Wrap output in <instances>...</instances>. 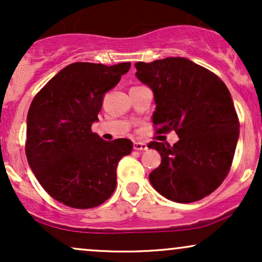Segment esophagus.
I'll return each instance as SVG.
<instances>
[{"label": "esophagus", "instance_id": "34e87169", "mask_svg": "<svg viewBox=\"0 0 262 262\" xmlns=\"http://www.w3.org/2000/svg\"><path fill=\"white\" fill-rule=\"evenodd\" d=\"M134 149L139 150V151H144V150H148V145L145 143H141V141H135Z\"/></svg>", "mask_w": 262, "mask_h": 262}]
</instances>
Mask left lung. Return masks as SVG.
Instances as JSON below:
<instances>
[{"instance_id": "8db88e82", "label": "left lung", "mask_w": 262, "mask_h": 262, "mask_svg": "<svg viewBox=\"0 0 262 262\" xmlns=\"http://www.w3.org/2000/svg\"><path fill=\"white\" fill-rule=\"evenodd\" d=\"M135 68L137 79L154 93L158 132L175 130L180 138L172 146L149 143L161 155L150 183L173 202L202 200L228 175L239 139L229 90L217 75L186 58L140 61Z\"/></svg>"}]
</instances>
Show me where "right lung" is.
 Masks as SVG:
<instances>
[{
	"mask_svg": "<svg viewBox=\"0 0 262 262\" xmlns=\"http://www.w3.org/2000/svg\"><path fill=\"white\" fill-rule=\"evenodd\" d=\"M130 62L107 66L74 62L37 93L27 116L26 155L45 191L65 206L87 209L112 196L117 165L133 150L132 140H103L91 127L106 92Z\"/></svg>",
	"mask_w": 262,
	"mask_h": 262,
	"instance_id": "right-lung-1",
	"label": "right lung"
}]
</instances>
